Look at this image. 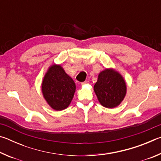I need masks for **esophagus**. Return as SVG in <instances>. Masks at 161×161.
Wrapping results in <instances>:
<instances>
[{
  "instance_id": "1",
  "label": "esophagus",
  "mask_w": 161,
  "mask_h": 161,
  "mask_svg": "<svg viewBox=\"0 0 161 161\" xmlns=\"http://www.w3.org/2000/svg\"><path fill=\"white\" fill-rule=\"evenodd\" d=\"M89 81L88 80H86V81H84V82H82V83H81V84H82V85H84V84H89Z\"/></svg>"
}]
</instances>
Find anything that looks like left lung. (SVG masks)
Wrapping results in <instances>:
<instances>
[{"mask_svg": "<svg viewBox=\"0 0 161 161\" xmlns=\"http://www.w3.org/2000/svg\"><path fill=\"white\" fill-rule=\"evenodd\" d=\"M94 89L101 104L109 108L120 104L126 93V83L121 75L107 69L99 75Z\"/></svg>", "mask_w": 161, "mask_h": 161, "instance_id": "8db88e82", "label": "left lung"}]
</instances>
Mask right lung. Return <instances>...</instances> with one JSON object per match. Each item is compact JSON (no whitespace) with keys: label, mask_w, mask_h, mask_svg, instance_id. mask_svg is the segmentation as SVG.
I'll return each instance as SVG.
<instances>
[{"label":"right lung","mask_w":161,"mask_h":161,"mask_svg":"<svg viewBox=\"0 0 161 161\" xmlns=\"http://www.w3.org/2000/svg\"><path fill=\"white\" fill-rule=\"evenodd\" d=\"M76 86L60 65L54 64L46 73L42 91L48 104L57 111L66 108L72 101Z\"/></svg>","instance_id":"right-lung-1"}]
</instances>
